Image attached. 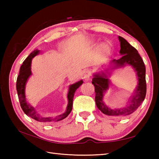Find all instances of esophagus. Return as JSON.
Instances as JSON below:
<instances>
[{"mask_svg":"<svg viewBox=\"0 0 159 159\" xmlns=\"http://www.w3.org/2000/svg\"><path fill=\"white\" fill-rule=\"evenodd\" d=\"M91 76V72L89 70H87L85 72V73H84V75H83V78L84 79H85V80H89V78Z\"/></svg>","mask_w":159,"mask_h":159,"instance_id":"obj_1","label":"esophagus"}]
</instances>
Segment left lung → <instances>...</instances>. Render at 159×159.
<instances>
[{
	"instance_id": "1",
	"label": "left lung",
	"mask_w": 159,
	"mask_h": 159,
	"mask_svg": "<svg viewBox=\"0 0 159 159\" xmlns=\"http://www.w3.org/2000/svg\"><path fill=\"white\" fill-rule=\"evenodd\" d=\"M119 40L121 47L120 52L122 56L119 59L111 61V63L114 64L111 69L124 67L126 64L130 65L137 72L139 81L134 94L128 102V104L123 109H113L103 102V95L109 86V79L104 73L94 74L92 82L95 87V101L97 107L104 114L113 117H124L133 113L141 105L146 95V66L143 61L137 49L132 46L126 39L119 36Z\"/></svg>"
}]
</instances>
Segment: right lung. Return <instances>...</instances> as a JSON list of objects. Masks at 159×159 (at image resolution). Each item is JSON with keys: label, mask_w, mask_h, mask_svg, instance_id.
I'll return each mask as SVG.
<instances>
[{"label": "right lung", "mask_w": 159, "mask_h": 159, "mask_svg": "<svg viewBox=\"0 0 159 159\" xmlns=\"http://www.w3.org/2000/svg\"><path fill=\"white\" fill-rule=\"evenodd\" d=\"M39 50L38 49L35 50L34 51L31 52L29 57L26 58L22 63V65L20 67L19 75L17 78V82H16V89L17 92H18V99L20 103V107H21L22 109L23 110L25 114L27 115L28 116L31 117L32 119L35 120V121H40V122L43 123H50V122H55V121H59L65 119L66 117L70 113L72 109V105H73V98L74 96V93H75L76 90L79 88V87L83 83V81L81 80L80 81L77 82L76 83L73 84V85L70 86L69 92L67 93V99H68V104H67L66 111L63 114L60 115L57 117H43L40 116L37 111H35V108L31 107V105L27 104V102L26 101L25 98V85L27 81V79L31 75V60L32 59L36 56L39 53Z\"/></svg>", "instance_id": "right-lung-1"}]
</instances>
